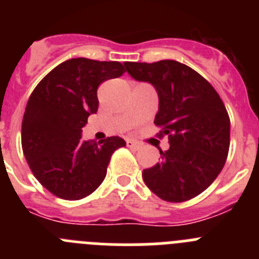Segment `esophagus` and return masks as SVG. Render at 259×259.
Returning <instances> with one entry per match:
<instances>
[{
	"label": "esophagus",
	"mask_w": 259,
	"mask_h": 259,
	"mask_svg": "<svg viewBox=\"0 0 259 259\" xmlns=\"http://www.w3.org/2000/svg\"><path fill=\"white\" fill-rule=\"evenodd\" d=\"M127 146L134 150L141 149V144L137 143V141H134V140H127Z\"/></svg>",
	"instance_id": "obj_1"
}]
</instances>
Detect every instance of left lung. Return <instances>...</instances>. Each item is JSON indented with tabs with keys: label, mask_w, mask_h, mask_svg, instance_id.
I'll return each mask as SVG.
<instances>
[{
	"label": "left lung",
	"mask_w": 259,
	"mask_h": 259,
	"mask_svg": "<svg viewBox=\"0 0 259 259\" xmlns=\"http://www.w3.org/2000/svg\"><path fill=\"white\" fill-rule=\"evenodd\" d=\"M127 72L155 88L154 124L170 148L161 162L143 171L146 187L167 202L202 193L221 174L230 149L231 122L222 98L205 77L180 62H125Z\"/></svg>",
	"instance_id": "1"
}]
</instances>
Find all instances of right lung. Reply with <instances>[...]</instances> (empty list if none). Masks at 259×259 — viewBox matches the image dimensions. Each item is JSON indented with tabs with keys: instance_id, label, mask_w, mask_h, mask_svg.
<instances>
[{
	"instance_id": "obj_1",
	"label": "right lung",
	"mask_w": 259,
	"mask_h": 259,
	"mask_svg": "<svg viewBox=\"0 0 259 259\" xmlns=\"http://www.w3.org/2000/svg\"><path fill=\"white\" fill-rule=\"evenodd\" d=\"M120 62L72 58L53 68L27 102L22 148L36 179L54 196L81 200L101 185L122 137L84 141L81 128L97 113L98 85L122 76Z\"/></svg>"
}]
</instances>
